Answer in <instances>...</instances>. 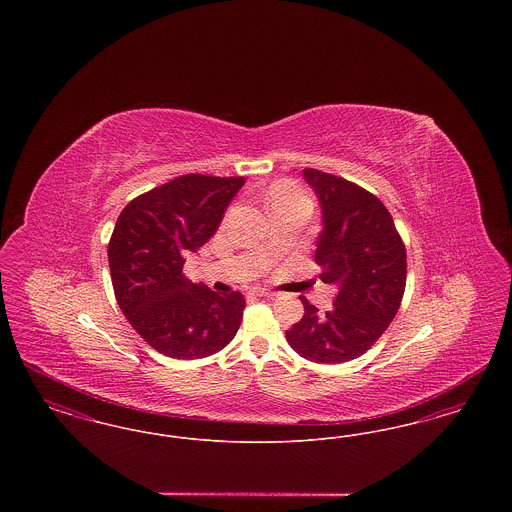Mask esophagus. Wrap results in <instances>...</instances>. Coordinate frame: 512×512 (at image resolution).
I'll return each instance as SVG.
<instances>
[{"label":"esophagus","instance_id":"34e87169","mask_svg":"<svg viewBox=\"0 0 512 512\" xmlns=\"http://www.w3.org/2000/svg\"><path fill=\"white\" fill-rule=\"evenodd\" d=\"M251 295H257V297H274L276 293L268 292V290H263V288H253Z\"/></svg>","mask_w":512,"mask_h":512}]
</instances>
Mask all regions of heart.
Here are the masks:
<instances>
[{"label": "heart", "instance_id": "b5f03b06", "mask_svg": "<svg viewBox=\"0 0 512 512\" xmlns=\"http://www.w3.org/2000/svg\"><path fill=\"white\" fill-rule=\"evenodd\" d=\"M286 192H293V190L292 188H288V186H274V188L270 190L268 197H272V195L286 194Z\"/></svg>", "mask_w": 512, "mask_h": 512}]
</instances>
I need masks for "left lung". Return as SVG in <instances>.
I'll list each match as a JSON object with an SVG mask.
<instances>
[{"mask_svg":"<svg viewBox=\"0 0 512 512\" xmlns=\"http://www.w3.org/2000/svg\"><path fill=\"white\" fill-rule=\"evenodd\" d=\"M303 178L320 207V280L336 288V299L320 313L301 297L305 315L286 330V340L307 361L347 363L370 349L397 315L407 280L405 245L376 195L315 169H305Z\"/></svg>","mask_w":512,"mask_h":512,"instance_id":"left-lung-1","label":"left lung"}]
</instances>
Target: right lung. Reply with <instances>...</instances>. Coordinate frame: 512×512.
Instances as JSON below:
<instances>
[{
    "mask_svg": "<svg viewBox=\"0 0 512 512\" xmlns=\"http://www.w3.org/2000/svg\"><path fill=\"white\" fill-rule=\"evenodd\" d=\"M242 176L186 174L132 199L109 242V268L117 303L132 328L172 359H201L234 340L245 299L211 292L182 274L219 228Z\"/></svg>",
    "mask_w": 512,
    "mask_h": 512,
    "instance_id": "right-lung-1",
    "label": "right lung"
}]
</instances>
